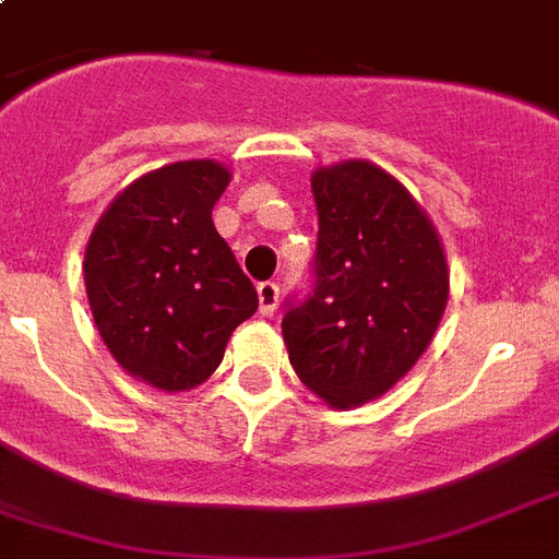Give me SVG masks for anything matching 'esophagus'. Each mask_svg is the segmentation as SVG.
<instances>
[{
	"mask_svg": "<svg viewBox=\"0 0 559 559\" xmlns=\"http://www.w3.org/2000/svg\"><path fill=\"white\" fill-rule=\"evenodd\" d=\"M278 298H281V287L275 281H263L258 284V307H261V316H272L278 310Z\"/></svg>",
	"mask_w": 559,
	"mask_h": 559,
	"instance_id": "obj_1",
	"label": "esophagus"
}]
</instances>
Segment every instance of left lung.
Segmentation results:
<instances>
[{"mask_svg": "<svg viewBox=\"0 0 559 559\" xmlns=\"http://www.w3.org/2000/svg\"><path fill=\"white\" fill-rule=\"evenodd\" d=\"M313 289L284 305L289 362L336 408L380 397L415 366L441 322L450 272L438 231L371 162L313 174Z\"/></svg>", "mask_w": 559, "mask_h": 559, "instance_id": "obj_1", "label": "left lung"}]
</instances>
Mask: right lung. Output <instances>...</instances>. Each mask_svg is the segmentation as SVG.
<instances>
[{"mask_svg": "<svg viewBox=\"0 0 559 559\" xmlns=\"http://www.w3.org/2000/svg\"><path fill=\"white\" fill-rule=\"evenodd\" d=\"M228 170L174 162L118 193L92 231L83 281L92 316L118 366L162 391L214 373L258 293L217 235L211 209Z\"/></svg>", "mask_w": 559, "mask_h": 559, "instance_id": "add662e5", "label": "right lung"}]
</instances>
